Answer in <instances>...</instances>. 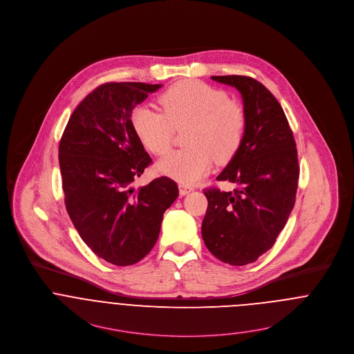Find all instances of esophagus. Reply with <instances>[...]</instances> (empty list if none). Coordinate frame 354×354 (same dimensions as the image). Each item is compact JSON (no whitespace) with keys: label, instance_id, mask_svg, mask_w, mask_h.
Returning a JSON list of instances; mask_svg holds the SVG:
<instances>
[{"label":"esophagus","instance_id":"34e87169","mask_svg":"<svg viewBox=\"0 0 354 354\" xmlns=\"http://www.w3.org/2000/svg\"><path fill=\"white\" fill-rule=\"evenodd\" d=\"M178 189H180V194H181V196H185V194H188V193L192 192L193 191L192 187L185 185V184H180V185H178Z\"/></svg>","mask_w":354,"mask_h":354}]
</instances>
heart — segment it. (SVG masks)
Returning <instances> with one entry per match:
<instances>
[{"label": "heart", "mask_w": 354, "mask_h": 354, "mask_svg": "<svg viewBox=\"0 0 354 354\" xmlns=\"http://www.w3.org/2000/svg\"><path fill=\"white\" fill-rule=\"evenodd\" d=\"M162 113L136 106L131 124L140 143L162 156L171 146L174 129H185L183 150L173 151L157 163L158 171L183 184H193L205 176L212 163L230 161L239 150L246 115L242 105L230 100L222 89L201 81L174 84L158 97Z\"/></svg>", "instance_id": "1"}]
</instances>
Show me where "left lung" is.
<instances>
[{"label":"left lung","instance_id":"obj_1","mask_svg":"<svg viewBox=\"0 0 354 354\" xmlns=\"http://www.w3.org/2000/svg\"><path fill=\"white\" fill-rule=\"evenodd\" d=\"M243 100L246 131L236 154L218 181L238 185L232 192L205 189L201 235L208 250L225 263L257 261L276 242L295 205L299 162L286 113L261 82L245 75H214Z\"/></svg>","mask_w":354,"mask_h":354}]
</instances>
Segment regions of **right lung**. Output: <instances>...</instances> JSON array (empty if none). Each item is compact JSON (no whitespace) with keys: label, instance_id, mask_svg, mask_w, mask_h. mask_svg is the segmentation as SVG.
I'll use <instances>...</instances> for the list:
<instances>
[{"label":"right lung","instance_id":"add662e5","mask_svg":"<svg viewBox=\"0 0 354 354\" xmlns=\"http://www.w3.org/2000/svg\"><path fill=\"white\" fill-rule=\"evenodd\" d=\"M162 85L108 82L85 97L59 143L67 214L82 241L109 263L139 262L154 248L177 184L160 177L135 189L151 163L131 124L132 109Z\"/></svg>","mask_w":354,"mask_h":354}]
</instances>
